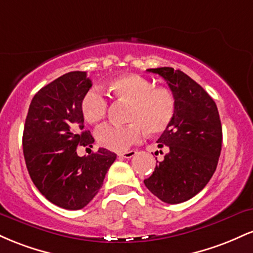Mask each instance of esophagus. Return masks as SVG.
<instances>
[{"label": "esophagus", "mask_w": 253, "mask_h": 253, "mask_svg": "<svg viewBox=\"0 0 253 253\" xmlns=\"http://www.w3.org/2000/svg\"><path fill=\"white\" fill-rule=\"evenodd\" d=\"M135 151H127V152H124V153H119V157H121V158H132V157L135 156Z\"/></svg>", "instance_id": "obj_1"}]
</instances>
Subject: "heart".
Listing matches in <instances>:
<instances>
[{"label": "heart", "instance_id": "b5f03b06", "mask_svg": "<svg viewBox=\"0 0 253 253\" xmlns=\"http://www.w3.org/2000/svg\"><path fill=\"white\" fill-rule=\"evenodd\" d=\"M109 95L119 102L127 103L124 126L107 125L96 132V140L110 151L127 150L138 143L143 132L159 134L170 126L175 115L176 102L170 89L153 85L146 77L127 74L107 83ZM108 109L106 97L97 89H90L81 101V112L86 123L94 125L104 119Z\"/></svg>", "mask_w": 253, "mask_h": 253}]
</instances>
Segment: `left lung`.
I'll return each instance as SVG.
<instances>
[{
    "label": "left lung",
    "instance_id": "left-lung-1",
    "mask_svg": "<svg viewBox=\"0 0 253 253\" xmlns=\"http://www.w3.org/2000/svg\"><path fill=\"white\" fill-rule=\"evenodd\" d=\"M167 81L176 109L170 126L157 140L169 147L164 161L144 181L153 195L165 203L188 201L206 187L216 170L222 128L216 104L200 84L181 70L149 69Z\"/></svg>",
    "mask_w": 253,
    "mask_h": 253
}]
</instances>
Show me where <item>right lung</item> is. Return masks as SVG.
<instances>
[{
    "label": "right lung",
    "mask_w": 253,
    "mask_h": 253,
    "mask_svg": "<svg viewBox=\"0 0 253 253\" xmlns=\"http://www.w3.org/2000/svg\"><path fill=\"white\" fill-rule=\"evenodd\" d=\"M91 85L86 72H68L34 95L26 118L22 146L32 181L64 210L85 207L117 159L106 149L83 157L76 152L77 146L89 149L95 141L84 129L81 112V101Z\"/></svg>",
    "instance_id": "1"
}]
</instances>
